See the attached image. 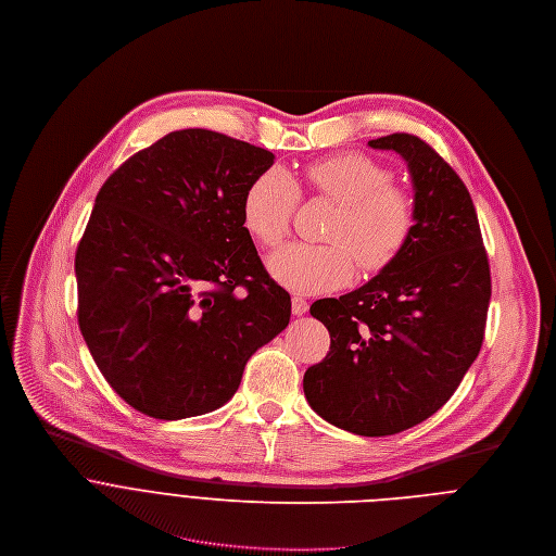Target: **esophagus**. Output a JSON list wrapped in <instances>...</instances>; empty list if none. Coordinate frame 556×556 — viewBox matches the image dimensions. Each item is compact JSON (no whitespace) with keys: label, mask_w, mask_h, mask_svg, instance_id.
I'll return each mask as SVG.
<instances>
[{"label":"esophagus","mask_w":556,"mask_h":556,"mask_svg":"<svg viewBox=\"0 0 556 556\" xmlns=\"http://www.w3.org/2000/svg\"><path fill=\"white\" fill-rule=\"evenodd\" d=\"M291 311H293V315H304L308 311V302L300 295H293L291 298Z\"/></svg>","instance_id":"34e87169"}]
</instances>
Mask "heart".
Returning a JSON list of instances; mask_svg holds the SVG:
<instances>
[{
  "label": "heart",
  "mask_w": 556,
  "mask_h": 556,
  "mask_svg": "<svg viewBox=\"0 0 556 556\" xmlns=\"http://www.w3.org/2000/svg\"><path fill=\"white\" fill-rule=\"evenodd\" d=\"M306 186L338 203L324 239L326 245L291 243L269 256L271 276L295 293H326L349 285L355 265L364 271L386 267L403 250L414 226L409 192L392 184V173L364 153H342L313 162ZM298 188L282 168L261 173L243 194V224L263 245H278L289 232Z\"/></svg>",
  "instance_id": "heart-1"
}]
</instances>
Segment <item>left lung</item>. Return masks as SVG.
<instances>
[{
	"label": "left lung",
	"instance_id": "left-lung-1",
	"mask_svg": "<svg viewBox=\"0 0 556 556\" xmlns=\"http://www.w3.org/2000/svg\"><path fill=\"white\" fill-rule=\"evenodd\" d=\"M368 144L405 160L414 226L372 280L311 304L330 332V351L304 372L302 386L330 425L392 435L445 405L476 362L491 271L471 194L456 170L409 134Z\"/></svg>",
	"mask_w": 556,
	"mask_h": 556
}]
</instances>
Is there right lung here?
Wrapping results in <instances>:
<instances>
[{"instance_id":"add662e5","label":"right lung","mask_w":556,"mask_h":556,"mask_svg":"<svg viewBox=\"0 0 556 556\" xmlns=\"http://www.w3.org/2000/svg\"><path fill=\"white\" fill-rule=\"evenodd\" d=\"M267 149L181 129L111 175L76 250L78 326L131 407L179 420L226 405L291 317L243 224ZM242 291H238V287Z\"/></svg>"}]
</instances>
